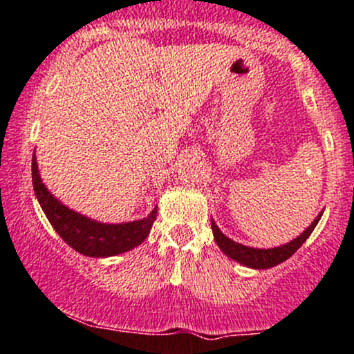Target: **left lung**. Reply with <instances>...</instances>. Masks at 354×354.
<instances>
[{"mask_svg":"<svg viewBox=\"0 0 354 354\" xmlns=\"http://www.w3.org/2000/svg\"><path fill=\"white\" fill-rule=\"evenodd\" d=\"M324 211H320L319 216L312 221L310 227L305 228L297 239H293L291 242L285 243V245H279V247H271V249H256V247H249V245H243V243L235 242V240L228 239L223 232L218 228V225L214 223V220L211 218V228H213V236L216 240V245L220 247L221 252L225 256H228L233 261L240 262L242 266H247V268H252V269H269V268H274V266L281 264L285 262L286 259H290L297 252L298 249L301 247V243L310 236V233L313 232V228L317 227L319 223L320 216H322Z\"/></svg>","mask_w":354,"mask_h":354,"instance_id":"obj_1","label":"left lung"}]
</instances>
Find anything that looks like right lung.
Returning <instances> with one entry per match:
<instances>
[{
    "mask_svg": "<svg viewBox=\"0 0 354 354\" xmlns=\"http://www.w3.org/2000/svg\"><path fill=\"white\" fill-rule=\"evenodd\" d=\"M32 184L35 198L41 204L44 214L53 225L57 235L76 252L88 257H111L127 252L141 245L150 235L151 225L156 218V207L143 220L127 221V223H102L92 218L69 209L57 201L39 174L37 158H32Z\"/></svg>",
    "mask_w": 354,
    "mask_h": 354,
    "instance_id": "right-lung-1",
    "label": "right lung"
}]
</instances>
